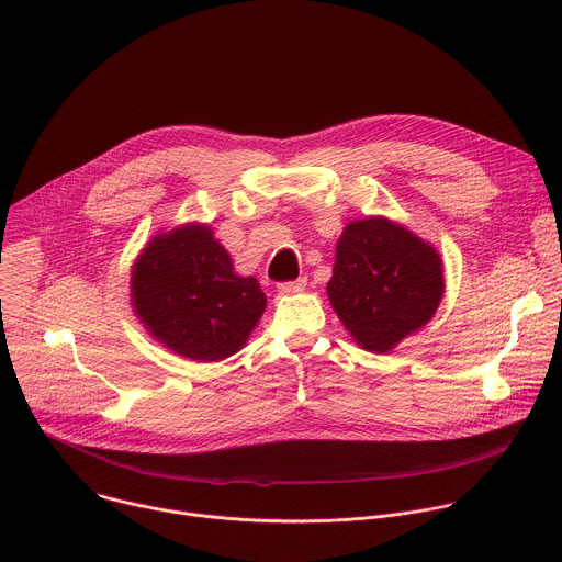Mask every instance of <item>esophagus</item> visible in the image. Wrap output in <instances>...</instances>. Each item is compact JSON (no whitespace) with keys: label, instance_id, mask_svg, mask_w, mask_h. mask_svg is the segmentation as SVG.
Here are the masks:
<instances>
[{"label":"esophagus","instance_id":"34e87169","mask_svg":"<svg viewBox=\"0 0 562 562\" xmlns=\"http://www.w3.org/2000/svg\"><path fill=\"white\" fill-rule=\"evenodd\" d=\"M306 286V278H297V280H289V282H280L278 284V291L280 293H297V291H302Z\"/></svg>","mask_w":562,"mask_h":562}]
</instances>
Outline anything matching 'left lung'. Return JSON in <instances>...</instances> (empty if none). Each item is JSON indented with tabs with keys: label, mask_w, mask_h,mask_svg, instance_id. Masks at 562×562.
I'll return each instance as SVG.
<instances>
[{
	"label": "left lung",
	"mask_w": 562,
	"mask_h": 562,
	"mask_svg": "<svg viewBox=\"0 0 562 562\" xmlns=\"http://www.w3.org/2000/svg\"><path fill=\"white\" fill-rule=\"evenodd\" d=\"M327 293L356 342L386 353L436 313L442 262L412 231L384 217L358 220L342 231Z\"/></svg>",
	"instance_id": "8db88e82"
}]
</instances>
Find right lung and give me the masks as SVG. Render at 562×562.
Instances as JSON below:
<instances>
[{"mask_svg": "<svg viewBox=\"0 0 562 562\" xmlns=\"http://www.w3.org/2000/svg\"><path fill=\"white\" fill-rule=\"evenodd\" d=\"M131 293L146 329L200 362L233 356L267 306L258 280L235 276L209 226L195 224L150 239L133 267Z\"/></svg>", "mask_w": 562, "mask_h": 562, "instance_id": "obj_1", "label": "right lung"}]
</instances>
